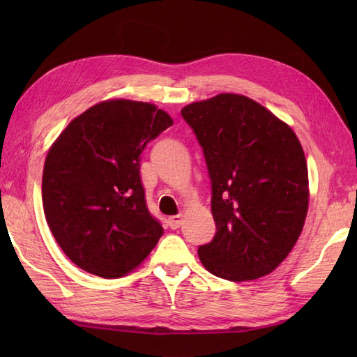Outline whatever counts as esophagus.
Here are the masks:
<instances>
[{
	"instance_id": "1",
	"label": "esophagus",
	"mask_w": 357,
	"mask_h": 357,
	"mask_svg": "<svg viewBox=\"0 0 357 357\" xmlns=\"http://www.w3.org/2000/svg\"><path fill=\"white\" fill-rule=\"evenodd\" d=\"M181 224H183V216H181V215L170 216V218H169V225H170V229L176 230V229H179V227H181Z\"/></svg>"
}]
</instances>
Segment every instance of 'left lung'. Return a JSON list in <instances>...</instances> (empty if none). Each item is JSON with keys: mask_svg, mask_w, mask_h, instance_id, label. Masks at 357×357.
Instances as JSON below:
<instances>
[{"mask_svg": "<svg viewBox=\"0 0 357 357\" xmlns=\"http://www.w3.org/2000/svg\"><path fill=\"white\" fill-rule=\"evenodd\" d=\"M211 181L216 234L198 255L233 282L268 275L291 252L308 210V170L298 136L247 96L221 93L181 110Z\"/></svg>", "mask_w": 357, "mask_h": 357, "instance_id": "left-lung-1", "label": "left lung"}]
</instances>
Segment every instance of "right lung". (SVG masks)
Returning <instances> with one entry per match:
<instances>
[{
    "mask_svg": "<svg viewBox=\"0 0 357 357\" xmlns=\"http://www.w3.org/2000/svg\"><path fill=\"white\" fill-rule=\"evenodd\" d=\"M173 124L156 105L112 100L75 118L53 142L43 172V206L67 257L105 279L138 267L164 229L147 208L141 153Z\"/></svg>",
    "mask_w": 357,
    "mask_h": 357,
    "instance_id": "obj_1",
    "label": "right lung"
}]
</instances>
